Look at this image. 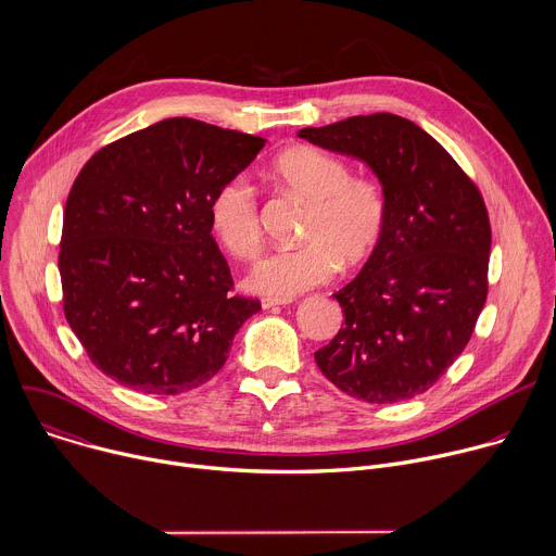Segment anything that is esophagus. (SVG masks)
<instances>
[{
	"instance_id": "esophagus-1",
	"label": "esophagus",
	"mask_w": 556,
	"mask_h": 556,
	"mask_svg": "<svg viewBox=\"0 0 556 556\" xmlns=\"http://www.w3.org/2000/svg\"><path fill=\"white\" fill-rule=\"evenodd\" d=\"M292 299H283V296H262V307H275V305H288Z\"/></svg>"
}]
</instances>
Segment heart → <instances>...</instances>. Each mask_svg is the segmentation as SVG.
<instances>
[{"label": "heart", "mask_w": 556, "mask_h": 556, "mask_svg": "<svg viewBox=\"0 0 556 556\" xmlns=\"http://www.w3.org/2000/svg\"><path fill=\"white\" fill-rule=\"evenodd\" d=\"M273 172L307 204L305 244L266 255L249 277L251 290L290 299L328 281L339 264L354 268L371 257L389 219V198L378 178L352 176L343 157L307 144L277 155ZM208 222L232 257L251 262L262 251L260 204L247 176H232L215 189Z\"/></svg>", "instance_id": "b5f03b06"}]
</instances>
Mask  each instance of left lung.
Returning a JSON list of instances; mask_svg holds the SVG:
<instances>
[{
    "mask_svg": "<svg viewBox=\"0 0 556 556\" xmlns=\"http://www.w3.org/2000/svg\"><path fill=\"white\" fill-rule=\"evenodd\" d=\"M299 138L367 163L389 198L378 249L334 292L345 321L314 361L352 399L409 401L462 354L486 303L484 198L451 153L403 116H352Z\"/></svg>",
    "mask_w": 556,
    "mask_h": 556,
    "instance_id": "1",
    "label": "left lung"
}]
</instances>
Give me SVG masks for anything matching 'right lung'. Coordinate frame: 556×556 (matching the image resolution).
<instances>
[{
    "mask_svg": "<svg viewBox=\"0 0 556 556\" xmlns=\"http://www.w3.org/2000/svg\"><path fill=\"white\" fill-rule=\"evenodd\" d=\"M264 138L167 118L99 149L76 176L59 251L65 319L90 361L142 393L211 380L262 309L232 292L208 222L215 189Z\"/></svg>",
    "mask_w": 556,
    "mask_h": 556,
    "instance_id": "add662e5",
    "label": "right lung"
}]
</instances>
